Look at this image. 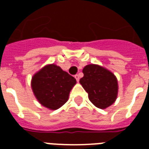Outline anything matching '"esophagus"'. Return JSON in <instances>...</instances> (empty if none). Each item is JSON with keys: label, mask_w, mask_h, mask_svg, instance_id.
<instances>
[{"label": "esophagus", "mask_w": 149, "mask_h": 149, "mask_svg": "<svg viewBox=\"0 0 149 149\" xmlns=\"http://www.w3.org/2000/svg\"><path fill=\"white\" fill-rule=\"evenodd\" d=\"M74 77H75L76 81H77V82H78V81H79V79H80V77H79L78 74H75V75H74Z\"/></svg>", "instance_id": "34e87169"}]
</instances>
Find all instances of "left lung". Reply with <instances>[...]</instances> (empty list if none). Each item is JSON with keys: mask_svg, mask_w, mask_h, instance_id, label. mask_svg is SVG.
I'll list each match as a JSON object with an SVG mask.
<instances>
[{"mask_svg": "<svg viewBox=\"0 0 149 149\" xmlns=\"http://www.w3.org/2000/svg\"><path fill=\"white\" fill-rule=\"evenodd\" d=\"M80 84L88 93L89 101L98 108L106 109L116 101L118 81L114 74L96 64H89L83 69Z\"/></svg>", "mask_w": 149, "mask_h": 149, "instance_id": "obj_1", "label": "left lung"}]
</instances>
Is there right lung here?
Returning a JSON list of instances; mask_svg holds the SVG:
<instances>
[{
  "label": "right lung",
  "instance_id": "add662e5",
  "mask_svg": "<svg viewBox=\"0 0 149 149\" xmlns=\"http://www.w3.org/2000/svg\"><path fill=\"white\" fill-rule=\"evenodd\" d=\"M76 79L55 64L45 65L33 76L31 88L36 99L49 110L61 107L68 101Z\"/></svg>",
  "mask_w": 149,
  "mask_h": 149
}]
</instances>
